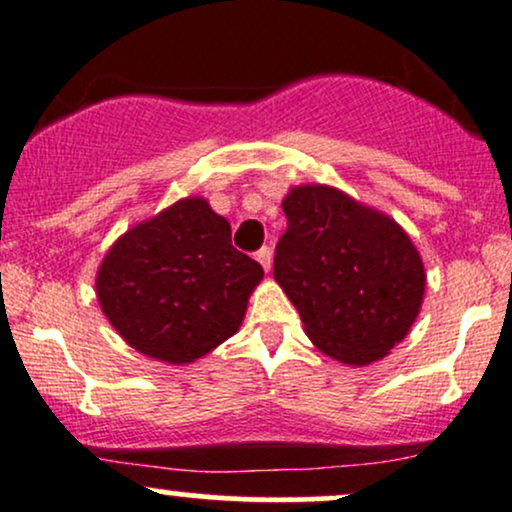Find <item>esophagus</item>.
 Returning <instances> with one entry per match:
<instances>
[{
    "label": "esophagus",
    "instance_id": "1",
    "mask_svg": "<svg viewBox=\"0 0 512 512\" xmlns=\"http://www.w3.org/2000/svg\"><path fill=\"white\" fill-rule=\"evenodd\" d=\"M256 261L261 263L266 273H270V266H273V251H270L268 246H263V249L256 254Z\"/></svg>",
    "mask_w": 512,
    "mask_h": 512
}]
</instances>
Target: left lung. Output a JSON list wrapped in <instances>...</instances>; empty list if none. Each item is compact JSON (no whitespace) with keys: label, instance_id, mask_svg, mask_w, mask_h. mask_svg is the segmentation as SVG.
Masks as SVG:
<instances>
[{"label":"left lung","instance_id":"left-lung-1","mask_svg":"<svg viewBox=\"0 0 512 512\" xmlns=\"http://www.w3.org/2000/svg\"><path fill=\"white\" fill-rule=\"evenodd\" d=\"M287 230L275 246V282L326 357L369 366L405 340L424 302L417 246L390 215L328 184L282 198Z\"/></svg>","mask_w":512,"mask_h":512}]
</instances>
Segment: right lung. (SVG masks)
I'll list each match as a JSON object with an SVG mask.
<instances>
[{"label": "right lung", "mask_w": 512, "mask_h": 512, "mask_svg": "<svg viewBox=\"0 0 512 512\" xmlns=\"http://www.w3.org/2000/svg\"><path fill=\"white\" fill-rule=\"evenodd\" d=\"M261 280L263 268L232 246L230 222L186 196L107 249L95 294L126 345L182 366L237 333Z\"/></svg>", "instance_id": "1"}]
</instances>
